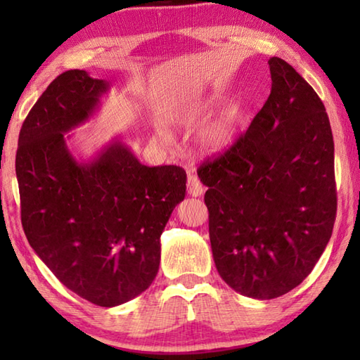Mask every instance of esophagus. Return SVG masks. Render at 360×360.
Wrapping results in <instances>:
<instances>
[{"instance_id": "34e87169", "label": "esophagus", "mask_w": 360, "mask_h": 360, "mask_svg": "<svg viewBox=\"0 0 360 360\" xmlns=\"http://www.w3.org/2000/svg\"><path fill=\"white\" fill-rule=\"evenodd\" d=\"M187 192L192 196H201L204 192V186L201 181L198 179V176L193 173H188L187 176Z\"/></svg>"}]
</instances>
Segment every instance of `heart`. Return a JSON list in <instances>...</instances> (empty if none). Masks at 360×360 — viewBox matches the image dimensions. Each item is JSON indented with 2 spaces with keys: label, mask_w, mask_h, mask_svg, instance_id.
Here are the masks:
<instances>
[{
  "label": "heart",
  "mask_w": 360,
  "mask_h": 360,
  "mask_svg": "<svg viewBox=\"0 0 360 360\" xmlns=\"http://www.w3.org/2000/svg\"><path fill=\"white\" fill-rule=\"evenodd\" d=\"M217 105L218 103L215 101L196 105L195 108L190 110L186 114V117L182 119V125H184L187 129H195L198 127H201L202 124L207 122V119L212 116V112L215 111ZM235 125H236V119L233 114L232 112L224 114V116L219 120H217L215 124L205 129V133L202 134L204 143L207 145L209 148H213V150L226 147V145L232 141ZM158 137H159V141L164 143L170 142V134H168V131L164 128L158 129Z\"/></svg>",
  "instance_id": "b5f03b06"
}]
</instances>
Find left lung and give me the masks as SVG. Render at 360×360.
I'll use <instances>...</instances> for the list:
<instances>
[{"mask_svg": "<svg viewBox=\"0 0 360 360\" xmlns=\"http://www.w3.org/2000/svg\"><path fill=\"white\" fill-rule=\"evenodd\" d=\"M271 94L231 148L198 168L207 188L215 266L236 292L280 297L311 274L338 212L334 141L325 105L278 57Z\"/></svg>", "mask_w": 360, "mask_h": 360, "instance_id": "1", "label": "left lung"}]
</instances>
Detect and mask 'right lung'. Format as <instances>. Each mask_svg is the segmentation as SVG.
<instances>
[{"mask_svg":"<svg viewBox=\"0 0 360 360\" xmlns=\"http://www.w3.org/2000/svg\"><path fill=\"white\" fill-rule=\"evenodd\" d=\"M108 86L86 71L60 74L22 122L15 158L29 244L68 289L103 308L155 280L160 235L187 181L184 168L143 165L120 141L88 164L75 160L65 133L89 119Z\"/></svg>","mask_w":360,"mask_h":360,"instance_id":"1","label":"right lung"}]
</instances>
